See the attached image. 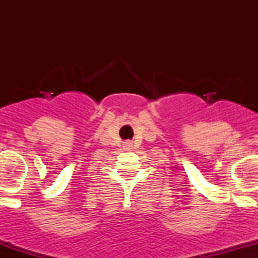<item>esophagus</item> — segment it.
Here are the masks:
<instances>
[{
	"label": "esophagus",
	"mask_w": 258,
	"mask_h": 258,
	"mask_svg": "<svg viewBox=\"0 0 258 258\" xmlns=\"http://www.w3.org/2000/svg\"><path fill=\"white\" fill-rule=\"evenodd\" d=\"M126 147H128V146H126Z\"/></svg>",
	"instance_id": "esophagus-1"
}]
</instances>
